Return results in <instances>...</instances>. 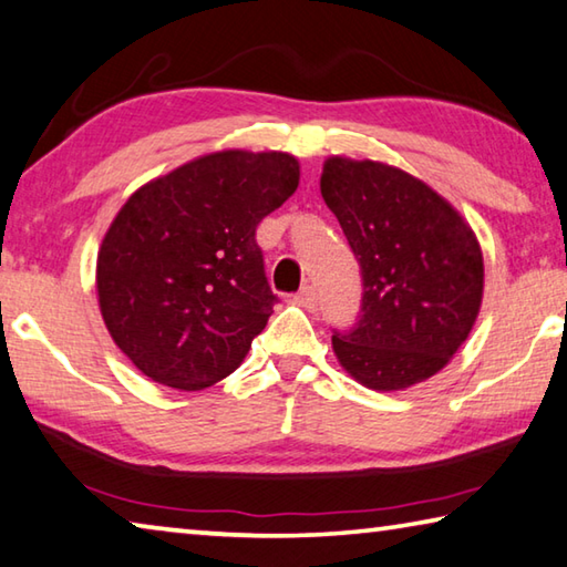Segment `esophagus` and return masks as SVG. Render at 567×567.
<instances>
[{"label":"esophagus","instance_id":"obj_1","mask_svg":"<svg viewBox=\"0 0 567 567\" xmlns=\"http://www.w3.org/2000/svg\"><path fill=\"white\" fill-rule=\"evenodd\" d=\"M316 299H319V296H316L313 286L311 284H303L301 291H299V303L301 306H309V309H311V306L316 303Z\"/></svg>","mask_w":567,"mask_h":567}]
</instances>
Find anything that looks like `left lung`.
I'll return each mask as SVG.
<instances>
[{
  "instance_id": "obj_1",
  "label": "left lung",
  "mask_w": 567,
  "mask_h": 567,
  "mask_svg": "<svg viewBox=\"0 0 567 567\" xmlns=\"http://www.w3.org/2000/svg\"><path fill=\"white\" fill-rule=\"evenodd\" d=\"M321 196L361 264V321L333 333L341 369L391 393L449 365L483 301V251L451 202L399 166L329 156Z\"/></svg>"
}]
</instances>
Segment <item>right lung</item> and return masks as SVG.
Returning <instances> with one entry per match:
<instances>
[{
	"instance_id": "right-lung-1",
	"label": "right lung",
	"mask_w": 567,
	"mask_h": 567,
	"mask_svg": "<svg viewBox=\"0 0 567 567\" xmlns=\"http://www.w3.org/2000/svg\"><path fill=\"white\" fill-rule=\"evenodd\" d=\"M299 178V158L286 152L224 148L126 198L99 246L96 296L138 371L202 391L241 365L276 303L256 226Z\"/></svg>"
}]
</instances>
